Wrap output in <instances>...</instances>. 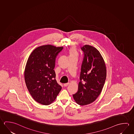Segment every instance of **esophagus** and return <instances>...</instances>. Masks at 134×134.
<instances>
[{"label":"esophagus","instance_id":"34e87169","mask_svg":"<svg viewBox=\"0 0 134 134\" xmlns=\"http://www.w3.org/2000/svg\"><path fill=\"white\" fill-rule=\"evenodd\" d=\"M69 85V83H67L64 84V87H67Z\"/></svg>","mask_w":134,"mask_h":134}]
</instances>
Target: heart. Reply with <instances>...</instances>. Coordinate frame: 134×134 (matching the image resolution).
I'll list each match as a JSON object with an SVG mask.
<instances>
[{"label":"heart","mask_w":134,"mask_h":134,"mask_svg":"<svg viewBox=\"0 0 134 134\" xmlns=\"http://www.w3.org/2000/svg\"><path fill=\"white\" fill-rule=\"evenodd\" d=\"M69 53L70 57H77V51L75 47H71L69 49Z\"/></svg>","instance_id":"obj_1"}]
</instances>
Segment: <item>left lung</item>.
I'll list each match as a JSON object with an SVG mask.
<instances>
[{"mask_svg": "<svg viewBox=\"0 0 134 134\" xmlns=\"http://www.w3.org/2000/svg\"><path fill=\"white\" fill-rule=\"evenodd\" d=\"M84 57L81 67L79 88L73 94L75 102L85 105L96 100L103 89L106 77L105 64L98 50L89 45L81 47Z\"/></svg>", "mask_w": 134, "mask_h": 134, "instance_id": "1", "label": "left lung"}]
</instances>
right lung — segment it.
I'll return each instance as SVG.
<instances>
[{"label":"right lung","mask_w":134,"mask_h":134,"mask_svg":"<svg viewBox=\"0 0 134 134\" xmlns=\"http://www.w3.org/2000/svg\"><path fill=\"white\" fill-rule=\"evenodd\" d=\"M63 49L52 45L40 46L33 50L27 62L24 71L26 86L33 98L43 105L52 103L61 90L54 69L57 56Z\"/></svg>","instance_id":"right-lung-1"}]
</instances>
